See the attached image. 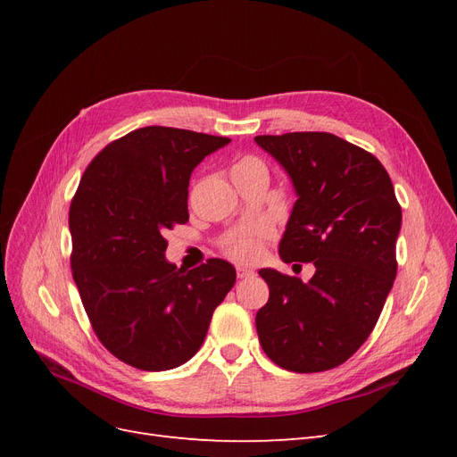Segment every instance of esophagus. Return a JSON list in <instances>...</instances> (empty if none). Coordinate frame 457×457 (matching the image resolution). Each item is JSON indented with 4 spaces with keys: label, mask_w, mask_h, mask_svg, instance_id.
Here are the masks:
<instances>
[{
    "label": "esophagus",
    "mask_w": 457,
    "mask_h": 457,
    "mask_svg": "<svg viewBox=\"0 0 457 457\" xmlns=\"http://www.w3.org/2000/svg\"><path fill=\"white\" fill-rule=\"evenodd\" d=\"M237 274H238V278H250V276H253V270L245 269V267H238Z\"/></svg>",
    "instance_id": "34e87169"
}]
</instances>
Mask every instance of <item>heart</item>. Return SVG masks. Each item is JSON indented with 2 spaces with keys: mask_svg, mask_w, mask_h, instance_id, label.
<instances>
[{
  "mask_svg": "<svg viewBox=\"0 0 457 457\" xmlns=\"http://www.w3.org/2000/svg\"><path fill=\"white\" fill-rule=\"evenodd\" d=\"M238 173L267 177V168L259 158L245 156L234 163L232 175H238ZM270 234L272 230L269 225H257L250 232H244L240 237L234 238L227 247V253L242 262H255L262 255V242L270 238Z\"/></svg>",
  "mask_w": 457,
  "mask_h": 457,
  "instance_id": "heart-1",
  "label": "heart"
}]
</instances>
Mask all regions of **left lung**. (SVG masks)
<instances>
[{"label": "left lung", "mask_w": 457, "mask_h": 457, "mask_svg": "<svg viewBox=\"0 0 457 457\" xmlns=\"http://www.w3.org/2000/svg\"><path fill=\"white\" fill-rule=\"evenodd\" d=\"M255 143L297 195L280 259L316 269L307 284L259 270L270 289L255 316L261 347L289 371L331 370L362 347L395 282L403 212L391 177L376 156L331 133L259 135Z\"/></svg>", "instance_id": "obj_1"}]
</instances>
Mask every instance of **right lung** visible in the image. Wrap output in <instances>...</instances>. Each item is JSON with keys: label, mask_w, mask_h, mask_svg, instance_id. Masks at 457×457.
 <instances>
[{"label": "right lung", "mask_w": 457, "mask_h": 457, "mask_svg": "<svg viewBox=\"0 0 457 457\" xmlns=\"http://www.w3.org/2000/svg\"><path fill=\"white\" fill-rule=\"evenodd\" d=\"M228 143L150 126L104 146L81 177L68 215L72 276L96 337L133 368L163 371L190 361L237 282L223 259L177 269L163 238L188 220L192 171Z\"/></svg>", "instance_id": "right-lung-1"}]
</instances>
